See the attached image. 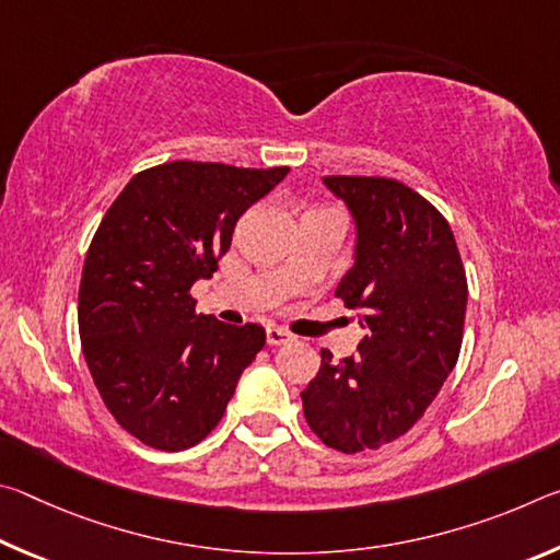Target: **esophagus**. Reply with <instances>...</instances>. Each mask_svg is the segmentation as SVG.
I'll list each match as a JSON object with an SVG mask.
<instances>
[{
    "label": "esophagus",
    "instance_id": "obj_1",
    "mask_svg": "<svg viewBox=\"0 0 560 560\" xmlns=\"http://www.w3.org/2000/svg\"><path fill=\"white\" fill-rule=\"evenodd\" d=\"M267 340H269V346H283V343H289V340H293V336L289 334L287 328H267Z\"/></svg>",
    "mask_w": 560,
    "mask_h": 560
}]
</instances>
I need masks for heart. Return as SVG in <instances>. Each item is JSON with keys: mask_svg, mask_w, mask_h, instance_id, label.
<instances>
[{"mask_svg": "<svg viewBox=\"0 0 560 560\" xmlns=\"http://www.w3.org/2000/svg\"><path fill=\"white\" fill-rule=\"evenodd\" d=\"M308 212H318V207H316V210H308Z\"/></svg>", "mask_w": 560, "mask_h": 560, "instance_id": "obj_1", "label": "heart"}]
</instances>
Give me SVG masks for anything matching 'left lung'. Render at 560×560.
Segmentation results:
<instances>
[{"mask_svg":"<svg viewBox=\"0 0 560 560\" xmlns=\"http://www.w3.org/2000/svg\"><path fill=\"white\" fill-rule=\"evenodd\" d=\"M355 224L353 267L336 296L360 311L353 355L320 350L301 393L308 428L353 454L377 450L420 420L454 371L467 314V277L454 234L434 207L390 177L328 175Z\"/></svg>","mask_w":560,"mask_h":560,"instance_id":"obj_1","label":"left lung"}]
</instances>
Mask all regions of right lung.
<instances>
[{
    "mask_svg": "<svg viewBox=\"0 0 560 560\" xmlns=\"http://www.w3.org/2000/svg\"><path fill=\"white\" fill-rule=\"evenodd\" d=\"M289 167L175 160L122 187L93 234L79 289V334L93 383L122 430L179 452L222 420L244 368L267 343L257 324L195 314L249 207Z\"/></svg>",
    "mask_w": 560,
    "mask_h": 560,
    "instance_id": "obj_1",
    "label": "right lung"
}]
</instances>
